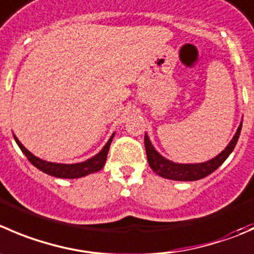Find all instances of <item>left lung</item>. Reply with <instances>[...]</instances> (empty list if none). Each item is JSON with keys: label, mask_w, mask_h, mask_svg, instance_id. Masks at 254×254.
<instances>
[{"label": "left lung", "mask_w": 254, "mask_h": 254, "mask_svg": "<svg viewBox=\"0 0 254 254\" xmlns=\"http://www.w3.org/2000/svg\"><path fill=\"white\" fill-rule=\"evenodd\" d=\"M241 129H242V123L240 124L237 132L230 141V144L226 146V149L216 157L206 162H201V164H176V162L165 159L155 150L147 134H145L144 142L147 161H149L152 171L156 172L159 176L165 177V179L176 180V181H196V180L203 179V177L212 174L216 169H218L225 162V160L230 156V154L233 151L236 144H237Z\"/></svg>", "instance_id": "1"}]
</instances>
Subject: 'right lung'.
Returning a JSON list of instances; mask_svg holds the SVG:
<instances>
[{
    "label": "right lung",
    "instance_id": "1",
    "mask_svg": "<svg viewBox=\"0 0 254 254\" xmlns=\"http://www.w3.org/2000/svg\"><path fill=\"white\" fill-rule=\"evenodd\" d=\"M114 135L115 134H113L112 136H110V139L108 140L105 146L103 147V149L100 150V152H98L95 156H93L92 159H88L87 161L78 162V164H56V162L44 161V160L39 159V157L34 156L32 152H29L28 150L19 142V140L17 139L14 135L13 137L14 140H16L17 145L19 146V149H21L22 152L27 156L28 161L31 162L33 166H36L38 170L51 175V176L61 177V179H78V177L87 176V175L93 174V172H97L103 169L105 161H107L108 151H109L110 144H112Z\"/></svg>",
    "mask_w": 254,
    "mask_h": 254
}]
</instances>
